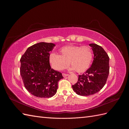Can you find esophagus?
Returning <instances> with one entry per match:
<instances>
[{
	"label": "esophagus",
	"mask_w": 129,
	"mask_h": 129,
	"mask_svg": "<svg viewBox=\"0 0 129 129\" xmlns=\"http://www.w3.org/2000/svg\"><path fill=\"white\" fill-rule=\"evenodd\" d=\"M62 76H63V77H66V76H68V74H65V73H63V74H62Z\"/></svg>",
	"instance_id": "1"
}]
</instances>
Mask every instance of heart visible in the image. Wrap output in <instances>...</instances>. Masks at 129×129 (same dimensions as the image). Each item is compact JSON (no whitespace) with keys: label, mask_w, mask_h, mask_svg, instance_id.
<instances>
[{"label":"heart","mask_w":129,"mask_h":129,"mask_svg":"<svg viewBox=\"0 0 129 129\" xmlns=\"http://www.w3.org/2000/svg\"><path fill=\"white\" fill-rule=\"evenodd\" d=\"M59 53V55L52 54L49 56L51 67L57 71H63L69 63L71 69L77 73L84 72L89 68L93 57L92 50L88 46H64Z\"/></svg>","instance_id":"1"}]
</instances>
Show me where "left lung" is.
<instances>
[{"label":"left lung","mask_w":129,"mask_h":129,"mask_svg":"<svg viewBox=\"0 0 129 129\" xmlns=\"http://www.w3.org/2000/svg\"><path fill=\"white\" fill-rule=\"evenodd\" d=\"M93 55L92 63L72 85L73 90L80 96H90L98 92L106 83L109 73V57L102 47L91 44Z\"/></svg>","instance_id":"1"}]
</instances>
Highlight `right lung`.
<instances>
[{"label": "right lung", "instance_id": "1", "mask_svg": "<svg viewBox=\"0 0 129 129\" xmlns=\"http://www.w3.org/2000/svg\"><path fill=\"white\" fill-rule=\"evenodd\" d=\"M55 44L39 42L29 47L20 58V72L24 86L29 93L40 98L55 94L62 73L51 68L50 51Z\"/></svg>", "mask_w": 129, "mask_h": 129}]
</instances>
